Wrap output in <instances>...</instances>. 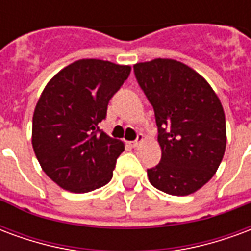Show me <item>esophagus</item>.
Returning a JSON list of instances; mask_svg holds the SVG:
<instances>
[{
    "label": "esophagus",
    "instance_id": "1",
    "mask_svg": "<svg viewBox=\"0 0 251 251\" xmlns=\"http://www.w3.org/2000/svg\"><path fill=\"white\" fill-rule=\"evenodd\" d=\"M144 140H145V137H144V134H141V133H140V134L137 136L136 141L131 142V147L137 148V147H138V145H140V144H141V142H144Z\"/></svg>",
    "mask_w": 251,
    "mask_h": 251
}]
</instances>
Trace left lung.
I'll list each match as a JSON object with an SVG mask.
<instances>
[{"label": "left lung", "instance_id": "left-lung-1", "mask_svg": "<svg viewBox=\"0 0 251 251\" xmlns=\"http://www.w3.org/2000/svg\"><path fill=\"white\" fill-rule=\"evenodd\" d=\"M140 87L154 110L160 163L148 169L154 188L185 196L215 175L226 149L222 103L204 77L172 59L134 64Z\"/></svg>", "mask_w": 251, "mask_h": 251}]
</instances>
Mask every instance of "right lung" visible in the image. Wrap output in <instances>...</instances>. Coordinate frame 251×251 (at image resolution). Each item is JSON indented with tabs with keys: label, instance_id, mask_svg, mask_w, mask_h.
I'll return each mask as SVG.
<instances>
[{
	"label": "right lung",
	"instance_id": "1",
	"mask_svg": "<svg viewBox=\"0 0 251 251\" xmlns=\"http://www.w3.org/2000/svg\"><path fill=\"white\" fill-rule=\"evenodd\" d=\"M130 70L82 59L57 72L41 93L33 113L32 145L43 171L63 189L84 194L113 177L125 147L98 125Z\"/></svg>",
	"mask_w": 251,
	"mask_h": 251
}]
</instances>
